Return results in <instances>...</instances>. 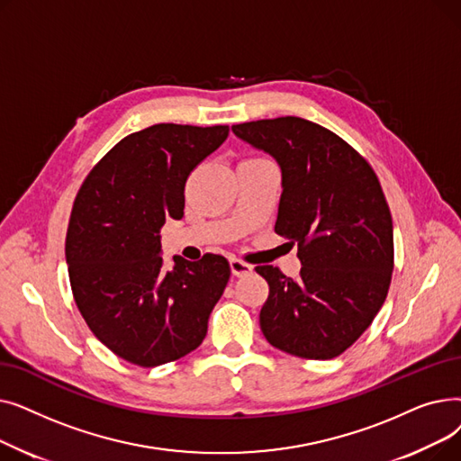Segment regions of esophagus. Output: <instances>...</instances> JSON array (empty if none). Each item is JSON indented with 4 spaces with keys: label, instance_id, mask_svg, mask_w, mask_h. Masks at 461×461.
<instances>
[{
    "label": "esophagus",
    "instance_id": "34e87169",
    "mask_svg": "<svg viewBox=\"0 0 461 461\" xmlns=\"http://www.w3.org/2000/svg\"><path fill=\"white\" fill-rule=\"evenodd\" d=\"M230 267H231V273L235 276H247V275H250L254 271L252 265L240 261V259H235V258L230 259Z\"/></svg>",
    "mask_w": 461,
    "mask_h": 461
}]
</instances>
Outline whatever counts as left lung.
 <instances>
[{"instance_id":"1","label":"left lung","mask_w":461,"mask_h":461,"mask_svg":"<svg viewBox=\"0 0 461 461\" xmlns=\"http://www.w3.org/2000/svg\"><path fill=\"white\" fill-rule=\"evenodd\" d=\"M231 131L280 166L275 231L297 243L303 265L295 280L273 265L256 267L269 284L261 332L289 355L334 358L370 327L391 285L393 216L379 179L340 136L301 117Z\"/></svg>"}]
</instances>
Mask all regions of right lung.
I'll return each mask as SVG.
<instances>
[{"mask_svg": "<svg viewBox=\"0 0 461 461\" xmlns=\"http://www.w3.org/2000/svg\"><path fill=\"white\" fill-rule=\"evenodd\" d=\"M230 129L160 123L121 140L72 205L65 256L72 295L99 340L153 368L196 349L230 280L224 256L162 259L160 228L181 221L185 183Z\"/></svg>", "mask_w": 461, "mask_h": 461, "instance_id": "add662e5", "label": "right lung"}]
</instances>
